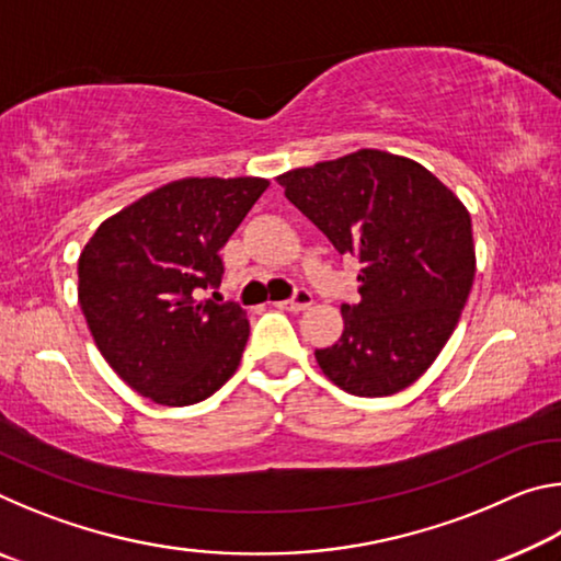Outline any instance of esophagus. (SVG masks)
<instances>
[{
  "mask_svg": "<svg viewBox=\"0 0 561 561\" xmlns=\"http://www.w3.org/2000/svg\"><path fill=\"white\" fill-rule=\"evenodd\" d=\"M311 294L307 291V289H299L297 294H294L291 299H287V301H279L277 307L279 309H287V311H304V309H309L311 307Z\"/></svg>",
  "mask_w": 561,
  "mask_h": 561,
  "instance_id": "esophagus-1",
  "label": "esophagus"
}]
</instances>
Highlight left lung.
Instances as JSON below:
<instances>
[{"label": "left lung", "instance_id": "obj_1", "mask_svg": "<svg viewBox=\"0 0 561 561\" xmlns=\"http://www.w3.org/2000/svg\"><path fill=\"white\" fill-rule=\"evenodd\" d=\"M277 183L339 254L360 262V301L341 307L344 331L314 351L319 368L351 396L403 391L448 344L472 289L468 207L428 168L376 148Z\"/></svg>", "mask_w": 561, "mask_h": 561}]
</instances>
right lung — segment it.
I'll return each instance as SVG.
<instances>
[{"label": "right lung", "mask_w": 561, "mask_h": 561, "mask_svg": "<svg viewBox=\"0 0 561 561\" xmlns=\"http://www.w3.org/2000/svg\"><path fill=\"white\" fill-rule=\"evenodd\" d=\"M267 187L264 178L173 180L103 220L81 250V311L133 391L193 405L237 371L247 311L197 294L220 287L217 252Z\"/></svg>", "instance_id": "obj_1"}]
</instances>
